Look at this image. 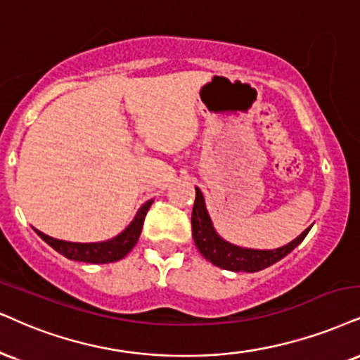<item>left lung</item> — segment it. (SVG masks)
<instances>
[{"label":"left lung","instance_id":"1","mask_svg":"<svg viewBox=\"0 0 360 360\" xmlns=\"http://www.w3.org/2000/svg\"><path fill=\"white\" fill-rule=\"evenodd\" d=\"M195 192H197V197H195L192 212V235L195 245L208 262L220 269L232 270V272H259V270L267 269L290 254L312 229L309 227L295 240L281 248H274V250H254V248L233 245L215 232L202 192L198 188H195Z\"/></svg>","mask_w":360,"mask_h":360}]
</instances>
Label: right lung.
<instances>
[{"label":"right lung","instance_id":"add662e5","mask_svg":"<svg viewBox=\"0 0 360 360\" xmlns=\"http://www.w3.org/2000/svg\"><path fill=\"white\" fill-rule=\"evenodd\" d=\"M153 200H148L141 205V208L136 212L135 219L128 227L123 230L122 233L112 238V240L106 242H96V243H77V242H65L53 238L50 235L39 232L37 233L43 238L48 245L55 248L58 254L65 255L70 260H78V262H86V264H110V262H117L123 259L128 252L135 247V243L139 242V237L141 233V227H143L145 215L148 212L150 205Z\"/></svg>","mask_w":360,"mask_h":360}]
</instances>
